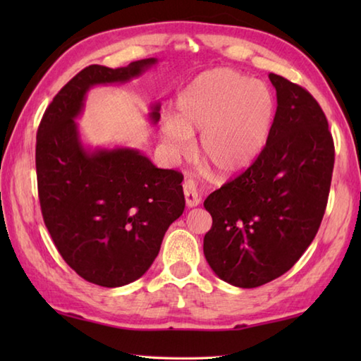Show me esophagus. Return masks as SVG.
Returning <instances> with one entry per match:
<instances>
[{
  "label": "esophagus",
  "instance_id": "34e87169",
  "mask_svg": "<svg viewBox=\"0 0 361 361\" xmlns=\"http://www.w3.org/2000/svg\"><path fill=\"white\" fill-rule=\"evenodd\" d=\"M183 192H185L186 204L189 208H194V206L200 204V195H198L197 185L194 180H185V183H183Z\"/></svg>",
  "mask_w": 361,
  "mask_h": 361
}]
</instances>
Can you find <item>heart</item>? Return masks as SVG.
<instances>
[{"label": "heart", "mask_w": 361, "mask_h": 361, "mask_svg": "<svg viewBox=\"0 0 361 361\" xmlns=\"http://www.w3.org/2000/svg\"><path fill=\"white\" fill-rule=\"evenodd\" d=\"M176 114L161 119L159 135L169 157H188L200 133V155L220 175L250 167L265 149L276 101L265 83L229 68L202 73L176 97Z\"/></svg>", "instance_id": "1"}]
</instances>
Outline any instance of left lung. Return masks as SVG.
Masks as SVG:
<instances>
[{
  "label": "left lung",
  "instance_id": "1",
  "mask_svg": "<svg viewBox=\"0 0 361 361\" xmlns=\"http://www.w3.org/2000/svg\"><path fill=\"white\" fill-rule=\"evenodd\" d=\"M268 78L278 109L265 149L204 200L212 217L204 257L221 281L240 288L279 278L309 248L324 216L335 161L315 97L282 75Z\"/></svg>",
  "mask_w": 361,
  "mask_h": 361
}]
</instances>
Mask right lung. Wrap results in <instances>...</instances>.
Returning <instances> with one entry per match:
<instances>
[{
	"label": "right lung",
	"mask_w": 361,
	"mask_h": 361,
	"mask_svg": "<svg viewBox=\"0 0 361 361\" xmlns=\"http://www.w3.org/2000/svg\"><path fill=\"white\" fill-rule=\"evenodd\" d=\"M155 63L87 66L59 91L38 126L35 167L44 225L65 262L101 287L127 286L149 270L167 228L185 211L183 175L155 167L137 149H87L74 119L90 88L126 83ZM159 109L152 105L153 124Z\"/></svg>",
	"instance_id": "1"
}]
</instances>
